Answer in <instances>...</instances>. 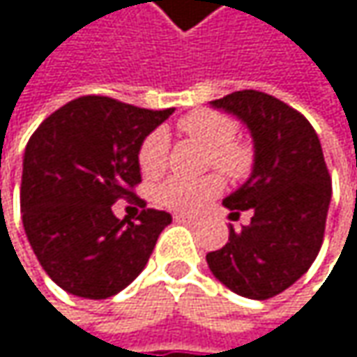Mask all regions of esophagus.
Here are the masks:
<instances>
[{
	"mask_svg": "<svg viewBox=\"0 0 357 357\" xmlns=\"http://www.w3.org/2000/svg\"><path fill=\"white\" fill-rule=\"evenodd\" d=\"M174 219H176L178 223H185V225H196V223H198L196 217H188V215H176Z\"/></svg>",
	"mask_w": 357,
	"mask_h": 357,
	"instance_id": "esophagus-1",
	"label": "esophagus"
}]
</instances>
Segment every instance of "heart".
I'll return each mask as SVG.
<instances>
[{"label": "heart", "mask_w": 357, "mask_h": 357, "mask_svg": "<svg viewBox=\"0 0 357 357\" xmlns=\"http://www.w3.org/2000/svg\"><path fill=\"white\" fill-rule=\"evenodd\" d=\"M181 134L206 146V163L234 181L246 179L254 169V151L248 142L236 138L238 121L215 109H196L178 121ZM169 138L163 130H153L138 149V167L146 178H159L167 167ZM223 190L219 174L202 178H172L157 188V202L179 215L202 211Z\"/></svg>", "instance_id": "b5f03b06"}]
</instances>
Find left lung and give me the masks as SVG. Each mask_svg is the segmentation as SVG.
Returning a JSON list of instances; mask_svg holds the SVG:
<instances>
[{
  "label": "left lung",
  "mask_w": 357,
  "mask_h": 357,
  "mask_svg": "<svg viewBox=\"0 0 357 357\" xmlns=\"http://www.w3.org/2000/svg\"><path fill=\"white\" fill-rule=\"evenodd\" d=\"M211 103L250 128L254 169L223 200L231 219L248 211L250 225L229 227V242L206 262L238 296L268 300L294 285L322 246L333 188L321 140L300 111L266 93L236 91Z\"/></svg>",
  "instance_id": "obj_1"
}]
</instances>
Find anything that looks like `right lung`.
<instances>
[{"instance_id":"add662e5","label":"right lung","mask_w":357,"mask_h":357,"mask_svg":"<svg viewBox=\"0 0 357 357\" xmlns=\"http://www.w3.org/2000/svg\"><path fill=\"white\" fill-rule=\"evenodd\" d=\"M174 109H142L86 95L53 111L24 153L20 208L45 273L68 294L105 300L146 266L172 215L142 211L117 219L111 204L140 198V142Z\"/></svg>"}]
</instances>
